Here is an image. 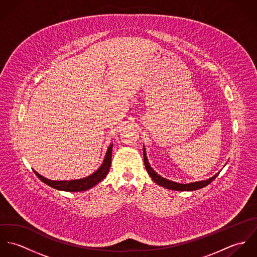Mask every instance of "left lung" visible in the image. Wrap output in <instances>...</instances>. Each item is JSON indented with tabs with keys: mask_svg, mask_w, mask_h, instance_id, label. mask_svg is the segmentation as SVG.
<instances>
[{
	"mask_svg": "<svg viewBox=\"0 0 257 257\" xmlns=\"http://www.w3.org/2000/svg\"><path fill=\"white\" fill-rule=\"evenodd\" d=\"M144 160H145V165L147 168V173L149 174V176L151 177V179L155 182V183L166 188V189H170V190H175V191H194V190H198L201 188L206 187L207 185L211 183L212 181H214L216 179V177L219 175V173H217L216 175H214L213 177L207 179V180H203V181H198V182H193V183L189 184H180L177 182H173L170 181L166 178L161 177L160 175H158L149 165L148 159L147 157V152H146V148L144 147Z\"/></svg>",
	"mask_w": 257,
	"mask_h": 257,
	"instance_id": "obj_1",
	"label": "left lung"
}]
</instances>
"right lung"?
Returning <instances> with one entry per match:
<instances>
[{
  "label": "right lung",
  "mask_w": 257,
  "mask_h": 257,
  "mask_svg": "<svg viewBox=\"0 0 257 257\" xmlns=\"http://www.w3.org/2000/svg\"><path fill=\"white\" fill-rule=\"evenodd\" d=\"M111 150H112V144H110V147H108L105 158L103 160V163L101 166L96 170L93 174L77 179V180H64V181H53L50 179H47L40 174H38L37 171L34 170L37 177L43 182V183L60 191H67V192H81L86 191L94 187L95 185L101 182L109 173L110 170V163H111Z\"/></svg>",
  "instance_id": "obj_1"
}]
</instances>
